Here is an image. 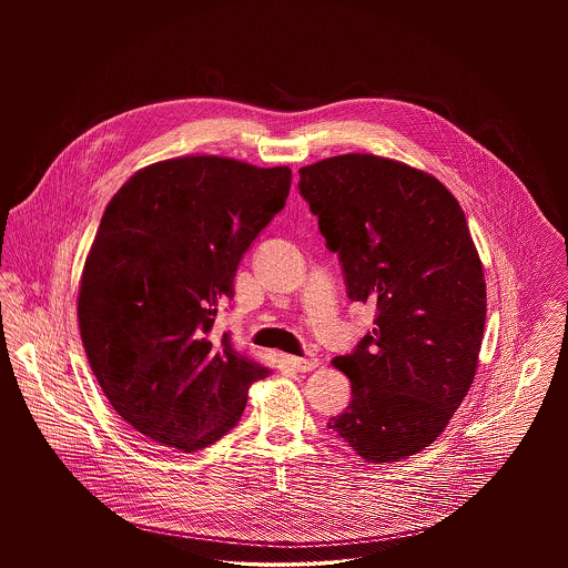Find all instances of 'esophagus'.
I'll return each instance as SVG.
<instances>
[{
    "instance_id": "1",
    "label": "esophagus",
    "mask_w": 568,
    "mask_h": 568,
    "mask_svg": "<svg viewBox=\"0 0 568 568\" xmlns=\"http://www.w3.org/2000/svg\"><path fill=\"white\" fill-rule=\"evenodd\" d=\"M287 362L294 371H300V373H306V371H313V368L320 366V357H315V355H306V357H294L292 355V357H287Z\"/></svg>"
}]
</instances>
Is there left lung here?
<instances>
[{"instance_id": "obj_1", "label": "left lung", "mask_w": 568, "mask_h": 568, "mask_svg": "<svg viewBox=\"0 0 568 568\" xmlns=\"http://www.w3.org/2000/svg\"><path fill=\"white\" fill-rule=\"evenodd\" d=\"M300 195L375 327L332 364L352 403L327 428L366 462L419 454L462 405L479 364L486 281L458 200L428 172L377 155L300 168Z\"/></svg>"}]
</instances>
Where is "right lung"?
Returning a JSON list of instances; mask_svg holds the SVG:
<instances>
[{
	"mask_svg": "<svg viewBox=\"0 0 568 568\" xmlns=\"http://www.w3.org/2000/svg\"><path fill=\"white\" fill-rule=\"evenodd\" d=\"M290 185L287 165L190 155L138 170L110 200L82 268L79 325L102 392L142 436L204 449L271 375L211 329Z\"/></svg>",
	"mask_w": 568,
	"mask_h": 568,
	"instance_id": "1",
	"label": "right lung"
}]
</instances>
